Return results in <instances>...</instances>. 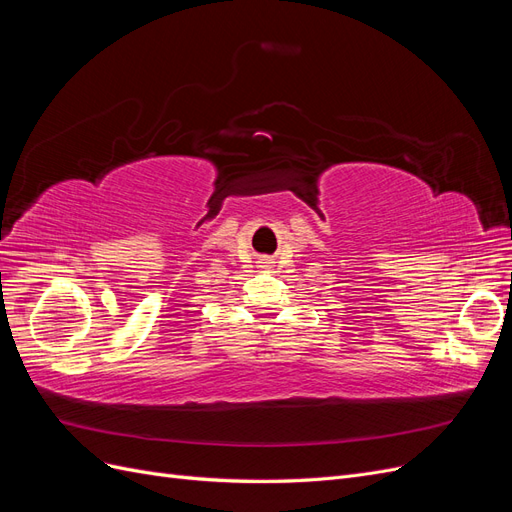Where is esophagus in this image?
<instances>
[{
    "mask_svg": "<svg viewBox=\"0 0 512 512\" xmlns=\"http://www.w3.org/2000/svg\"><path fill=\"white\" fill-rule=\"evenodd\" d=\"M262 265H265V267H271V260H262Z\"/></svg>",
    "mask_w": 512,
    "mask_h": 512,
    "instance_id": "34e87169",
    "label": "esophagus"
}]
</instances>
